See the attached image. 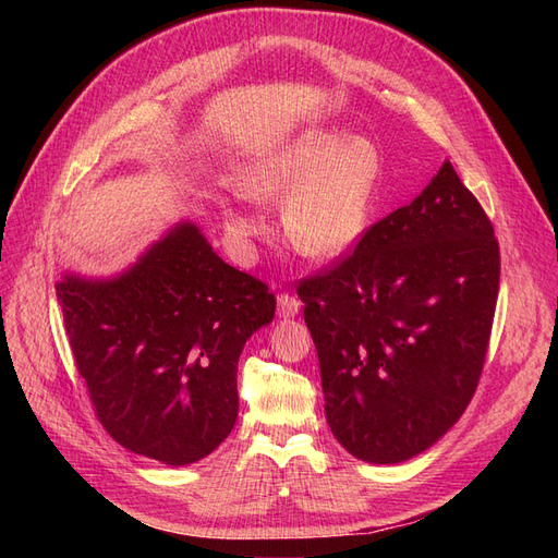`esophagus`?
<instances>
[{
	"mask_svg": "<svg viewBox=\"0 0 558 558\" xmlns=\"http://www.w3.org/2000/svg\"><path fill=\"white\" fill-rule=\"evenodd\" d=\"M298 312H300V300L291 293H281L279 295V316L291 318V316H298Z\"/></svg>",
	"mask_w": 558,
	"mask_h": 558,
	"instance_id": "obj_1",
	"label": "esophagus"
}]
</instances>
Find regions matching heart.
<instances>
[{
    "mask_svg": "<svg viewBox=\"0 0 558 558\" xmlns=\"http://www.w3.org/2000/svg\"><path fill=\"white\" fill-rule=\"evenodd\" d=\"M381 162L367 140L340 132H312L253 170L244 189L258 199H282L281 228L312 258H337L359 244L379 189ZM234 240L246 244L265 230L248 209H226Z\"/></svg>",
    "mask_w": 558,
    "mask_h": 558,
    "instance_id": "obj_1",
    "label": "heart"
}]
</instances>
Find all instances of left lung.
Returning a JSON list of instances; mask_svg holds the SVG:
<instances>
[{"label":"left lung","instance_id":"8db88e82","mask_svg":"<svg viewBox=\"0 0 558 558\" xmlns=\"http://www.w3.org/2000/svg\"><path fill=\"white\" fill-rule=\"evenodd\" d=\"M498 281L494 226L449 160L408 207L300 281L328 426L351 456L408 461L461 418L480 384Z\"/></svg>","mask_w":558,"mask_h":558}]
</instances>
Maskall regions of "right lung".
Masks as SVG:
<instances>
[{
  "mask_svg": "<svg viewBox=\"0 0 558 558\" xmlns=\"http://www.w3.org/2000/svg\"><path fill=\"white\" fill-rule=\"evenodd\" d=\"M56 291L78 375L118 445L189 465L226 440L240 410V353L275 316L267 283L179 223L123 275H66Z\"/></svg>",
  "mask_w": 558,
  "mask_h": 558,
  "instance_id": "add662e5",
  "label": "right lung"
}]
</instances>
